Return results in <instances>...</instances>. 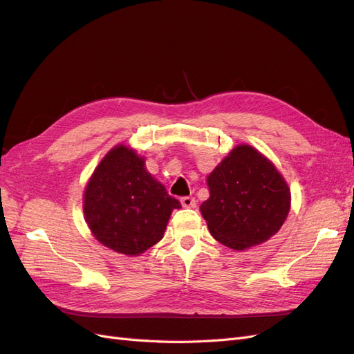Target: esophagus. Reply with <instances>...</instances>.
<instances>
[{
	"mask_svg": "<svg viewBox=\"0 0 354 354\" xmlns=\"http://www.w3.org/2000/svg\"><path fill=\"white\" fill-rule=\"evenodd\" d=\"M181 205H183L185 208H195L196 201L190 196H185V198H181Z\"/></svg>",
	"mask_w": 354,
	"mask_h": 354,
	"instance_id": "obj_1",
	"label": "esophagus"
}]
</instances>
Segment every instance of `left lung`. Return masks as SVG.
Masks as SVG:
<instances>
[{
  "label": "left lung",
  "mask_w": 354,
  "mask_h": 354,
  "mask_svg": "<svg viewBox=\"0 0 354 354\" xmlns=\"http://www.w3.org/2000/svg\"><path fill=\"white\" fill-rule=\"evenodd\" d=\"M209 198L201 214L212 238L234 251L261 245L279 232L291 209V190L269 158L250 145L234 146L207 177Z\"/></svg>",
  "instance_id": "obj_1"
}]
</instances>
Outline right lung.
<instances>
[{"mask_svg": "<svg viewBox=\"0 0 354 354\" xmlns=\"http://www.w3.org/2000/svg\"><path fill=\"white\" fill-rule=\"evenodd\" d=\"M180 202L149 173L145 156L125 143L113 146L84 190L82 209L93 236L106 248L140 255L164 236Z\"/></svg>", "mask_w": 354, "mask_h": 354, "instance_id": "obj_1", "label": "right lung"}]
</instances>
